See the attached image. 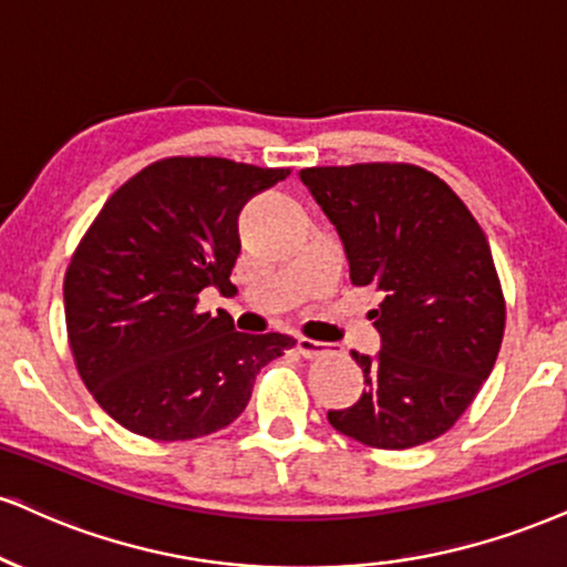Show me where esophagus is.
Listing matches in <instances>:
<instances>
[{"label":"esophagus","mask_w":567,"mask_h":567,"mask_svg":"<svg viewBox=\"0 0 567 567\" xmlns=\"http://www.w3.org/2000/svg\"><path fill=\"white\" fill-rule=\"evenodd\" d=\"M297 352L302 354V358L312 360V358H318V354L326 352V344H320V341H316V339L299 337V339H297Z\"/></svg>","instance_id":"esophagus-1"}]
</instances>
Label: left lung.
<instances>
[{
  "label": "left lung",
  "mask_w": 567,
  "mask_h": 567,
  "mask_svg": "<svg viewBox=\"0 0 567 567\" xmlns=\"http://www.w3.org/2000/svg\"><path fill=\"white\" fill-rule=\"evenodd\" d=\"M339 230L354 286H375V358L352 352L368 389L328 423L375 450L439 439L476 400L505 337L486 234L442 178L408 163L305 167Z\"/></svg>",
  "instance_id": "obj_1"
}]
</instances>
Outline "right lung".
<instances>
[{"instance_id":"1","label":"right lung","mask_w":567,"mask_h":567,"mask_svg":"<svg viewBox=\"0 0 567 567\" xmlns=\"http://www.w3.org/2000/svg\"><path fill=\"white\" fill-rule=\"evenodd\" d=\"M289 173L226 157L157 159L83 234L62 286L70 352L123 429L155 442L226 429L260 368L297 344L239 333L226 310H199L207 286L230 289L241 207Z\"/></svg>"}]
</instances>
